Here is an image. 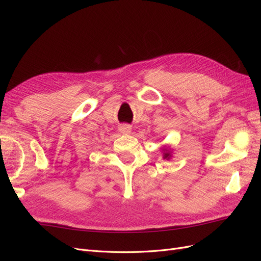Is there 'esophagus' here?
Instances as JSON below:
<instances>
[{"mask_svg": "<svg viewBox=\"0 0 261 261\" xmlns=\"http://www.w3.org/2000/svg\"><path fill=\"white\" fill-rule=\"evenodd\" d=\"M130 126L129 125H126V124H124V125H122L121 127H120V132L122 133V134H129L130 133Z\"/></svg>", "mask_w": 261, "mask_h": 261, "instance_id": "esophagus-1", "label": "esophagus"}]
</instances>
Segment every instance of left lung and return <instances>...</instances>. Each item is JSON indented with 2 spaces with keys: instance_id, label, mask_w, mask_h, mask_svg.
<instances>
[{
  "instance_id": "obj_1",
  "label": "left lung",
  "mask_w": 261,
  "mask_h": 261,
  "mask_svg": "<svg viewBox=\"0 0 261 261\" xmlns=\"http://www.w3.org/2000/svg\"><path fill=\"white\" fill-rule=\"evenodd\" d=\"M169 155H170V154H169L168 152H167V153H164V155H163V156H164V159H167V158L169 159Z\"/></svg>"
}]
</instances>
